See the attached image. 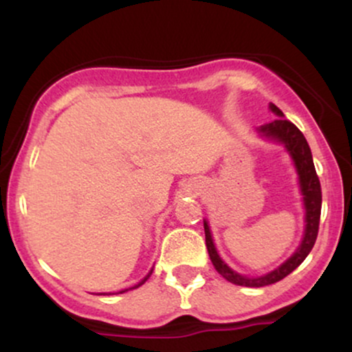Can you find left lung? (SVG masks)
Returning <instances> with one entry per match:
<instances>
[{"mask_svg":"<svg viewBox=\"0 0 352 352\" xmlns=\"http://www.w3.org/2000/svg\"><path fill=\"white\" fill-rule=\"evenodd\" d=\"M270 109L280 117H278L276 120H273V122L261 125L258 131H260V134H263L265 137H270V139H274L278 140V142L285 144V147L288 148L289 153H292L294 165H296L298 175H300L302 200H305V208H306L305 238H302L300 248L294 252V254L289 258V260H286L280 268H276L272 273L263 274V276H258V278L241 276V274H238L236 272H233V270H230L228 266L221 261V258L218 256L217 248L212 240V233H210L207 221H204L205 243H207L210 260H212V263L215 266L217 272L220 273L225 280L233 283V285L248 286V288H261V286L273 285V283L281 281L283 278L288 276L289 273L294 272V270L305 261V258L308 256L311 250H313L314 243H316L319 218H321V184H319L316 168H314L309 145L306 142L305 135H302L300 129L283 117V112L280 109L274 106V104H270Z\"/></svg>","mask_w":352,"mask_h":352,"instance_id":"8db88e82","label":"left lung"}]
</instances>
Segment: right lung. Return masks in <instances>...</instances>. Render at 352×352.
I'll list each match as a JSON object with an SVG mask.
<instances>
[{
    "instance_id": "right-lung-1",
    "label": "right lung",
    "mask_w": 352,
    "mask_h": 352,
    "mask_svg": "<svg viewBox=\"0 0 352 352\" xmlns=\"http://www.w3.org/2000/svg\"><path fill=\"white\" fill-rule=\"evenodd\" d=\"M151 274H152V270H151V273H148V274H147V276H145V278H144V280L139 283V285H135V286H134V288H139V286H142V285H144V283H145V281H147V280H148V278H151ZM134 288H131V289H134ZM125 292H127V289H125ZM120 293H124V292H120Z\"/></svg>"
}]
</instances>
